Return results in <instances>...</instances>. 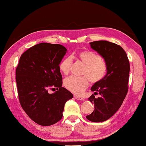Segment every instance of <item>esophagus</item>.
<instances>
[{"instance_id": "esophagus-1", "label": "esophagus", "mask_w": 146, "mask_h": 146, "mask_svg": "<svg viewBox=\"0 0 146 146\" xmlns=\"http://www.w3.org/2000/svg\"><path fill=\"white\" fill-rule=\"evenodd\" d=\"M74 98H75L76 100H84V98L82 97H79V96H78V95H74Z\"/></svg>"}]
</instances>
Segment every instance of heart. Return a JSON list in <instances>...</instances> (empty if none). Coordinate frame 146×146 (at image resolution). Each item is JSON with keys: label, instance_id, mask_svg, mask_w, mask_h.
<instances>
[{"label": "heart", "instance_id": "1", "mask_svg": "<svg viewBox=\"0 0 146 146\" xmlns=\"http://www.w3.org/2000/svg\"><path fill=\"white\" fill-rule=\"evenodd\" d=\"M78 60L84 65L82 77L70 76L64 80V86L70 92L81 95L89 86V81L92 84H97L103 80L107 72V64L100 54L94 51L83 50L79 52ZM73 64L71 56L63 59L59 64V69L62 74L67 75L70 72Z\"/></svg>", "mask_w": 146, "mask_h": 146}]
</instances>
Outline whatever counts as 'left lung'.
<instances>
[{
	"label": "left lung",
	"mask_w": 146,
	"mask_h": 146,
	"mask_svg": "<svg viewBox=\"0 0 146 146\" xmlns=\"http://www.w3.org/2000/svg\"><path fill=\"white\" fill-rule=\"evenodd\" d=\"M91 48L101 54L107 62V72L100 82L92 87L94 92L89 100L94 111L86 118L92 122H103L116 113L128 93L130 62L125 51L116 44L107 40L90 42ZM99 94L100 98L94 95Z\"/></svg>",
	"instance_id": "obj_1"
}]
</instances>
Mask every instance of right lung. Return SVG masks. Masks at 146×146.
<instances>
[{"label":"right lung","mask_w":146,"mask_h":146,"mask_svg":"<svg viewBox=\"0 0 146 146\" xmlns=\"http://www.w3.org/2000/svg\"><path fill=\"white\" fill-rule=\"evenodd\" d=\"M67 49L58 44L42 42L21 54L16 69L19 101L29 117L38 125L49 126L62 119L64 106L73 98L62 87L59 64ZM56 88L54 94L48 90Z\"/></svg>","instance_id":"obj_1"}]
</instances>
